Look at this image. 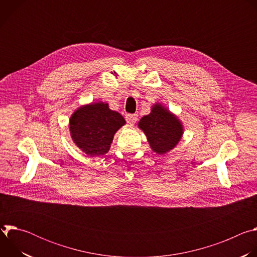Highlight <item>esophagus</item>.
<instances>
[{"label": "esophagus", "instance_id": "esophagus-1", "mask_svg": "<svg viewBox=\"0 0 257 257\" xmlns=\"http://www.w3.org/2000/svg\"><path fill=\"white\" fill-rule=\"evenodd\" d=\"M137 120H138V115H136V114H131V115H127V116H126V121H127V123H129L130 125L135 124Z\"/></svg>", "mask_w": 257, "mask_h": 257}]
</instances>
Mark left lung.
<instances>
[{"mask_svg":"<svg viewBox=\"0 0 257 257\" xmlns=\"http://www.w3.org/2000/svg\"><path fill=\"white\" fill-rule=\"evenodd\" d=\"M138 127L148 137L152 150L159 155L173 150L183 134L179 119L160 103L153 106L150 115L141 118Z\"/></svg>","mask_w":257,"mask_h":257,"instance_id":"8db88e82","label":"left lung"}]
</instances>
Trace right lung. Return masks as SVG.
<instances>
[{
  "label": "right lung",
  "mask_w": 257,
  "mask_h": 257,
  "mask_svg": "<svg viewBox=\"0 0 257 257\" xmlns=\"http://www.w3.org/2000/svg\"><path fill=\"white\" fill-rule=\"evenodd\" d=\"M125 123L122 115L99 101L74 112L70 119V133L83 153L90 157L101 156L108 152L115 133Z\"/></svg>",
  "instance_id": "1"
}]
</instances>
